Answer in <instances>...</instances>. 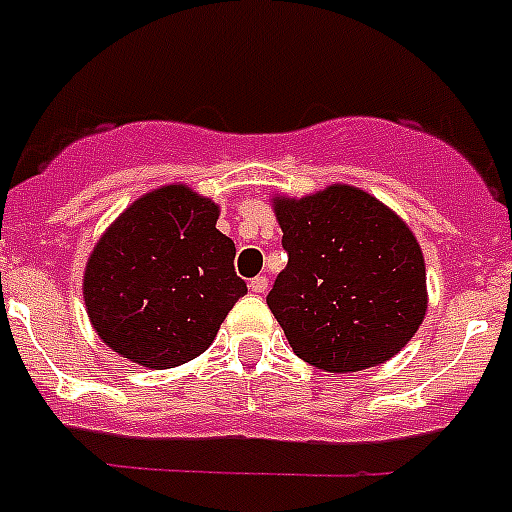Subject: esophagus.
I'll return each mask as SVG.
<instances>
[{
  "mask_svg": "<svg viewBox=\"0 0 512 512\" xmlns=\"http://www.w3.org/2000/svg\"><path fill=\"white\" fill-rule=\"evenodd\" d=\"M249 291H252V294H265V291H268V278L265 276L252 278V281H249Z\"/></svg>",
  "mask_w": 512,
  "mask_h": 512,
  "instance_id": "obj_1",
  "label": "esophagus"
}]
</instances>
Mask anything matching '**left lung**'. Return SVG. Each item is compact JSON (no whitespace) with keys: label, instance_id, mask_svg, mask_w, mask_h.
Returning a JSON list of instances; mask_svg holds the SVG:
<instances>
[{"label":"left lung","instance_id":"8db88e82","mask_svg":"<svg viewBox=\"0 0 512 512\" xmlns=\"http://www.w3.org/2000/svg\"><path fill=\"white\" fill-rule=\"evenodd\" d=\"M289 263L268 307L299 359L325 372L388 362L427 312V270L416 236L388 205L349 184L276 197Z\"/></svg>","mask_w":512,"mask_h":512}]
</instances>
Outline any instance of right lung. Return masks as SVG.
I'll list each match as a JSON object with an SVG mask.
<instances>
[{"instance_id": "obj_1", "label": "right lung", "mask_w": 512, "mask_h": 512, "mask_svg": "<svg viewBox=\"0 0 512 512\" xmlns=\"http://www.w3.org/2000/svg\"><path fill=\"white\" fill-rule=\"evenodd\" d=\"M216 221L213 200L169 184L111 223L83 276L90 325L106 346L148 369L179 367L208 349L247 294L234 242Z\"/></svg>"}]
</instances>
